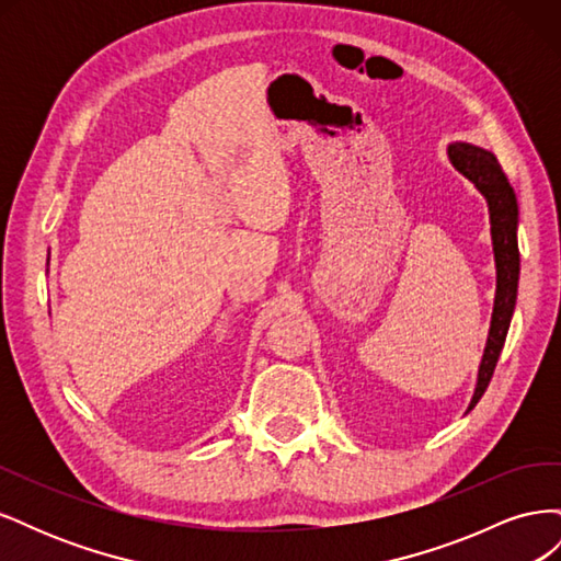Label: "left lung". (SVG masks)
<instances>
[{
	"mask_svg": "<svg viewBox=\"0 0 561 561\" xmlns=\"http://www.w3.org/2000/svg\"><path fill=\"white\" fill-rule=\"evenodd\" d=\"M449 161L461 175H466L489 203L491 217V241H494V260H496V299L494 313H491V328L486 348L482 355L478 388L470 400V410L480 402L484 390L494 377L499 355L505 344L507 328L515 311L517 299V280H519V248H517V198L511 182H507L501 163L491 151L474 147L468 142L449 145Z\"/></svg>",
	"mask_w": 561,
	"mask_h": 561,
	"instance_id": "left-lung-1",
	"label": "left lung"
}]
</instances>
